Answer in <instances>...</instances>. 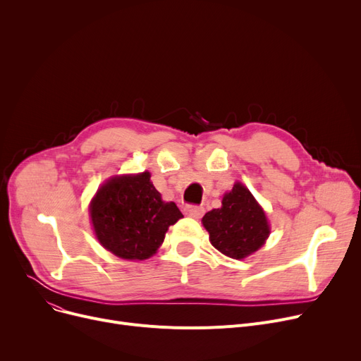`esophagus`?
<instances>
[{
  "label": "esophagus",
  "mask_w": 361,
  "mask_h": 361,
  "mask_svg": "<svg viewBox=\"0 0 361 361\" xmlns=\"http://www.w3.org/2000/svg\"><path fill=\"white\" fill-rule=\"evenodd\" d=\"M184 212H185L187 216L199 219V218H202L203 214H204V207L197 206V204H187V206L184 207Z\"/></svg>",
  "instance_id": "34e87169"
}]
</instances>
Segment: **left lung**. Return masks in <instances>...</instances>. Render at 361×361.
Instances as JSON below:
<instances>
[{
	"instance_id": "obj_1",
	"label": "left lung",
	"mask_w": 361,
	"mask_h": 361,
	"mask_svg": "<svg viewBox=\"0 0 361 361\" xmlns=\"http://www.w3.org/2000/svg\"><path fill=\"white\" fill-rule=\"evenodd\" d=\"M202 224L214 247L237 260L257 252L271 234L262 206L241 183L224 195L222 206L207 212Z\"/></svg>"
}]
</instances>
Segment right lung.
<instances>
[{
    "label": "right lung",
    "mask_w": 361,
    "mask_h": 361,
    "mask_svg": "<svg viewBox=\"0 0 361 361\" xmlns=\"http://www.w3.org/2000/svg\"><path fill=\"white\" fill-rule=\"evenodd\" d=\"M89 212L99 243L127 260L154 256L168 226L183 218L174 202L162 200L147 171L109 178L92 199Z\"/></svg>",
    "instance_id": "add662e5"
}]
</instances>
